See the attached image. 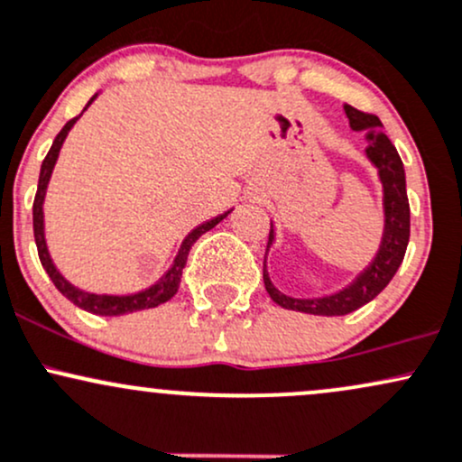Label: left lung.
<instances>
[{"label":"left lung","mask_w":462,"mask_h":462,"mask_svg":"<svg viewBox=\"0 0 462 462\" xmlns=\"http://www.w3.org/2000/svg\"><path fill=\"white\" fill-rule=\"evenodd\" d=\"M345 113L354 131H366V142H369L366 157L377 168V176H380L382 189H384V233H382V245L369 263V268H365V271L357 274L349 286L334 294H328V297L314 299L288 297L282 290L274 288L266 271V257H263V286H266V292L271 294L274 303L286 310H294V312L316 316H345L356 312L357 308L375 299L391 283L397 268L402 266L403 255H406L408 237H411V205H408L406 194V172H403V163L399 159L397 148L382 133L380 117L357 111V108L349 105H345ZM273 242L274 226L271 222L266 255L271 251Z\"/></svg>","instance_id":"obj_1"}]
</instances>
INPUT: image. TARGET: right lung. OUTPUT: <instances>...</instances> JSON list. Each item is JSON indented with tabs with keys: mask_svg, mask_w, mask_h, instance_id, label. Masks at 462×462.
<instances>
[{
	"mask_svg": "<svg viewBox=\"0 0 462 462\" xmlns=\"http://www.w3.org/2000/svg\"><path fill=\"white\" fill-rule=\"evenodd\" d=\"M96 96L91 97L89 102H87V106L82 108V111H87V108L91 106V102L96 100ZM80 117V116H78ZM78 117L69 119V122L65 124L63 131L56 134L54 143H51L48 157L43 159V165H41V174H39V188H36V196H34V207H32V222H34V240H36V248H39V259L41 263H43L45 273L50 274L51 283H54L56 288H59V292L63 294L71 300V303L78 305L80 310H87V312L91 314H97V316H122V314H131V312H139V310H150V308H157V305L165 303V300H170L174 297L176 292H179V286H180V274H183V268L185 263H188V255L191 251V246L196 245V240H199L203 233H207L209 229H214L217 222L225 220L226 216L231 214V211H225L222 216L214 217V220H207L205 225L196 226L194 231L189 233L188 237L183 240V245H180L179 253H176L172 266L165 271V274L162 279H159L157 283H152V286L142 290V292H134V294H96V292H87V290H80L78 286H74L71 282H67V279L60 274L59 268H56V263L51 262V255L48 251V242H45V220H43V203H45V191H48V185H50V179H51V172H54V165L59 162V152L60 148H63L65 143V137L69 134L71 126L78 122Z\"/></svg>",
	"mask_w": 462,
	"mask_h": 462,
	"instance_id": "add662e5",
	"label": "right lung"
}]
</instances>
